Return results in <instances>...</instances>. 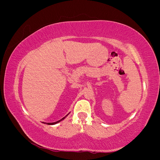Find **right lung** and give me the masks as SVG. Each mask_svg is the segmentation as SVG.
<instances>
[{
	"instance_id": "1",
	"label": "right lung",
	"mask_w": 160,
	"mask_h": 160,
	"mask_svg": "<svg viewBox=\"0 0 160 160\" xmlns=\"http://www.w3.org/2000/svg\"><path fill=\"white\" fill-rule=\"evenodd\" d=\"M69 114V113H68ZM68 114H67L66 116H65V117H63V118H61V120H59V121H56V122H53V123H44V122H42V123H46V124H48V125H55V124H56V123H59L61 121H62V120H63V119L66 117V116L68 115Z\"/></svg>"
}]
</instances>
